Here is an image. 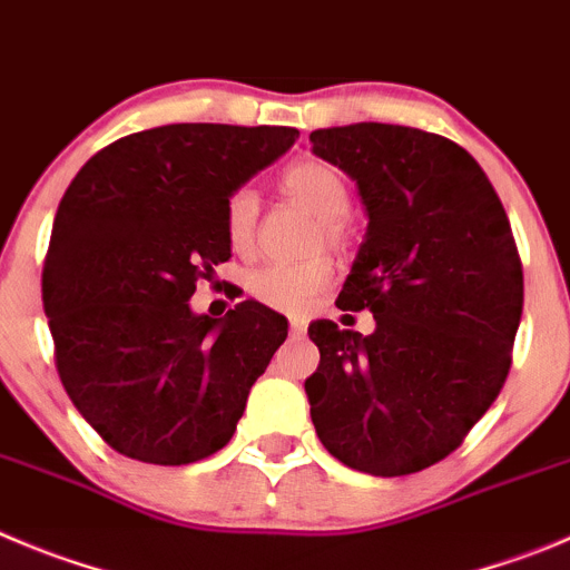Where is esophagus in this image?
Listing matches in <instances>:
<instances>
[{"mask_svg":"<svg viewBox=\"0 0 570 570\" xmlns=\"http://www.w3.org/2000/svg\"><path fill=\"white\" fill-rule=\"evenodd\" d=\"M289 334L292 337H303V334H306V321H301V317L289 321Z\"/></svg>","mask_w":570,"mask_h":570,"instance_id":"1","label":"esophagus"}]
</instances>
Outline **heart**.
<instances>
[{
	"label": "heart",
	"mask_w": 570,
	"mask_h": 570,
	"mask_svg": "<svg viewBox=\"0 0 570 570\" xmlns=\"http://www.w3.org/2000/svg\"><path fill=\"white\" fill-rule=\"evenodd\" d=\"M284 190L306 210L321 219V242L343 244V219L348 216L351 196L343 177L326 163L303 159L284 171ZM261 199L253 188L233 190L225 205V233L236 253H253L258 236ZM332 261L309 258L297 264H264L249 273L247 289L255 301L269 309L301 315L312 306L317 292L326 289L332 281Z\"/></svg>",
	"instance_id": "b5f03b06"
}]
</instances>
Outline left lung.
<instances>
[{
  "mask_svg": "<svg viewBox=\"0 0 570 570\" xmlns=\"http://www.w3.org/2000/svg\"><path fill=\"white\" fill-rule=\"evenodd\" d=\"M309 142L357 183L368 216L337 306L374 315L371 334L309 326L312 424L351 470L411 475L453 453L507 382L523 315L512 227L481 165L446 137L351 124Z\"/></svg>",
  "mask_w": 570,
  "mask_h": 570,
  "instance_id": "obj_1",
  "label": "left lung"
}]
</instances>
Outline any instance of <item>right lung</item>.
Masks as SVG:
<instances>
[{"label": "right lung", "instance_id": "obj_1", "mask_svg": "<svg viewBox=\"0 0 570 570\" xmlns=\"http://www.w3.org/2000/svg\"><path fill=\"white\" fill-rule=\"evenodd\" d=\"M295 137L289 126H157L106 146L69 183L41 295L58 376L120 455L179 466L222 450L286 340L284 317L255 301L225 317L188 301L230 258V194Z\"/></svg>", "mask_w": 570, "mask_h": 570}]
</instances>
